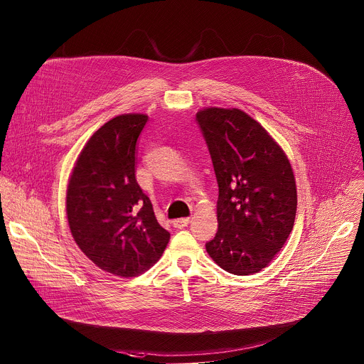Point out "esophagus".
<instances>
[{
    "mask_svg": "<svg viewBox=\"0 0 364 364\" xmlns=\"http://www.w3.org/2000/svg\"><path fill=\"white\" fill-rule=\"evenodd\" d=\"M188 223H190V218H180L174 219V220H173V225H174V228H178V229H183V228H186Z\"/></svg>",
    "mask_w": 364,
    "mask_h": 364,
    "instance_id": "1",
    "label": "esophagus"
}]
</instances>
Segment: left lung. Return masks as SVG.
Wrapping results in <instances>:
<instances>
[{
  "label": "left lung",
  "instance_id": "8db88e82",
  "mask_svg": "<svg viewBox=\"0 0 364 364\" xmlns=\"http://www.w3.org/2000/svg\"><path fill=\"white\" fill-rule=\"evenodd\" d=\"M213 159L219 196L218 232L205 245L228 273L262 272L294 228L296 186L286 151L239 108H203L196 115Z\"/></svg>",
  "mask_w": 364,
  "mask_h": 364
}]
</instances>
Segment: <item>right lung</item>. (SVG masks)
I'll list each match as a JSON object with an SVG mask.
<instances>
[{
    "label": "right lung",
    "mask_w": 364,
    "mask_h": 364,
    "mask_svg": "<svg viewBox=\"0 0 364 364\" xmlns=\"http://www.w3.org/2000/svg\"><path fill=\"white\" fill-rule=\"evenodd\" d=\"M146 122V114H122L95 131L66 191L68 222L80 250L101 270L125 279L149 270L170 240L135 178L136 141Z\"/></svg>",
    "instance_id": "add662e5"
}]
</instances>
